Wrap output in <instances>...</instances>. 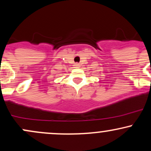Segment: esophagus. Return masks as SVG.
I'll return each instance as SVG.
<instances>
[{
	"label": "esophagus",
	"mask_w": 151,
	"mask_h": 151,
	"mask_svg": "<svg viewBox=\"0 0 151 151\" xmlns=\"http://www.w3.org/2000/svg\"><path fill=\"white\" fill-rule=\"evenodd\" d=\"M79 65H77H77H76V67H79Z\"/></svg>",
	"instance_id": "esophagus-1"
}]
</instances>
